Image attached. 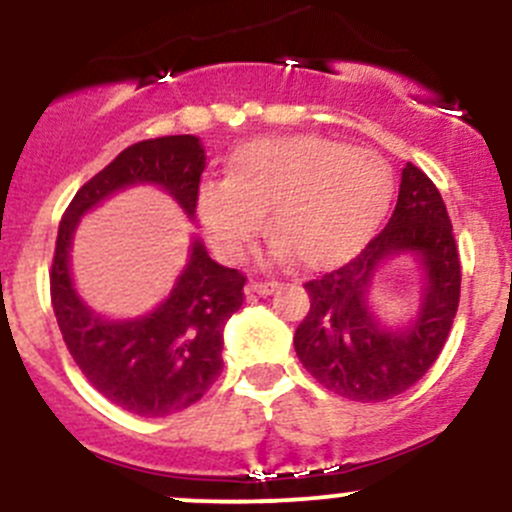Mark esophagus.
I'll return each instance as SVG.
<instances>
[{
	"instance_id": "1",
	"label": "esophagus",
	"mask_w": 512,
	"mask_h": 512,
	"mask_svg": "<svg viewBox=\"0 0 512 512\" xmlns=\"http://www.w3.org/2000/svg\"><path fill=\"white\" fill-rule=\"evenodd\" d=\"M280 287L277 285L275 280H255V282H250V285H247V292H255V294H262V297H267V294H272L275 292V289Z\"/></svg>"
}]
</instances>
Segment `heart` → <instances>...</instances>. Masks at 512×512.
<instances>
[{"mask_svg": "<svg viewBox=\"0 0 512 512\" xmlns=\"http://www.w3.org/2000/svg\"><path fill=\"white\" fill-rule=\"evenodd\" d=\"M391 195L394 175L374 151L322 136L260 138L232 156L227 178L200 185L198 215L210 242L225 257H240L272 210L280 250L324 267L366 245Z\"/></svg>", "mask_w": 512, "mask_h": 512, "instance_id": "heart-1", "label": "heart"}]
</instances>
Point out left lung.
Instances as JSON below:
<instances>
[{
  "instance_id": "left-lung-1",
  "label": "left lung",
  "mask_w": 512,
  "mask_h": 512,
  "mask_svg": "<svg viewBox=\"0 0 512 512\" xmlns=\"http://www.w3.org/2000/svg\"><path fill=\"white\" fill-rule=\"evenodd\" d=\"M396 254H414L422 262L427 289L415 322L389 330L370 312L365 294L375 270ZM304 289L309 312L294 332V352L324 389L361 404L411 389L441 354L461 299L456 237L433 180L406 163L384 230L354 260L304 282Z\"/></svg>"
}]
</instances>
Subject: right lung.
Listing matches in <instances>:
<instances>
[{
    "instance_id": "obj_1",
    "label": "right lung",
    "mask_w": 512,
    "mask_h": 512,
    "mask_svg": "<svg viewBox=\"0 0 512 512\" xmlns=\"http://www.w3.org/2000/svg\"><path fill=\"white\" fill-rule=\"evenodd\" d=\"M203 170L205 151L195 136L133 143L81 185L59 223L49 282L61 337L98 394L136 416L178 414L215 384L223 371L225 322L242 307L247 277L210 260L195 240L183 275L158 309L128 322H106L81 302L71 282V237L81 215L138 183L168 190L193 218Z\"/></svg>"
}]
</instances>
